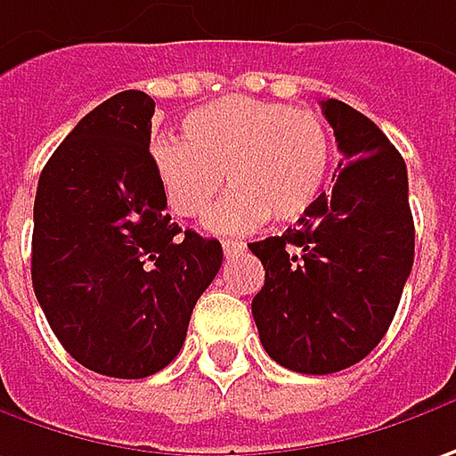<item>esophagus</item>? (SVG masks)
Segmentation results:
<instances>
[{
  "label": "esophagus",
  "mask_w": 456,
  "mask_h": 456,
  "mask_svg": "<svg viewBox=\"0 0 456 456\" xmlns=\"http://www.w3.org/2000/svg\"><path fill=\"white\" fill-rule=\"evenodd\" d=\"M245 242H237V240H224L222 242V249H224V257H237V255H242L245 252Z\"/></svg>",
  "instance_id": "esophagus-1"
}]
</instances>
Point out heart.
Listing matches in <instances>:
<instances>
[{"mask_svg":"<svg viewBox=\"0 0 456 456\" xmlns=\"http://www.w3.org/2000/svg\"><path fill=\"white\" fill-rule=\"evenodd\" d=\"M334 160L322 114L252 96H224L191 111L183 137L160 134L150 163L173 214L193 219L232 186L207 214V227L245 234L273 216L290 224L306 216L327 189Z\"/></svg>","mask_w":456,"mask_h":456,"instance_id":"1","label":"heart"}]
</instances>
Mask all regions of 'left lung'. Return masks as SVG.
I'll return each mask as SVG.
<instances>
[{"instance_id":"left-lung-1","label":"left lung","mask_w":456,"mask_h":456,"mask_svg":"<svg viewBox=\"0 0 456 456\" xmlns=\"http://www.w3.org/2000/svg\"><path fill=\"white\" fill-rule=\"evenodd\" d=\"M342 152L331 193L281 237L252 242L265 286L252 316L265 352L293 372L329 375L367 357L413 267V216L401 152L365 114L327 99Z\"/></svg>"}]
</instances>
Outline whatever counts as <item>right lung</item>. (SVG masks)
Returning a JSON list of instances; mask_svg holds the SVG:
<instances>
[{"label": "right lung", "mask_w": 456, "mask_h": 456, "mask_svg": "<svg viewBox=\"0 0 456 456\" xmlns=\"http://www.w3.org/2000/svg\"><path fill=\"white\" fill-rule=\"evenodd\" d=\"M155 102L122 91L89 111L37 181L32 288L70 357L137 380L173 362L222 245L170 222L150 163Z\"/></svg>", "instance_id": "right-lung-1"}]
</instances>
